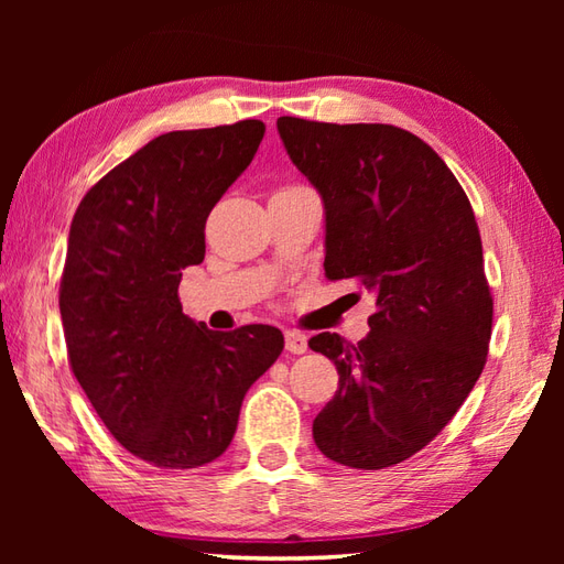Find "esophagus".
I'll use <instances>...</instances> for the list:
<instances>
[{
    "instance_id": "esophagus-1",
    "label": "esophagus",
    "mask_w": 564,
    "mask_h": 564,
    "mask_svg": "<svg viewBox=\"0 0 564 564\" xmlns=\"http://www.w3.org/2000/svg\"><path fill=\"white\" fill-rule=\"evenodd\" d=\"M285 349H289L291 354H305L307 337L301 332H285Z\"/></svg>"
}]
</instances>
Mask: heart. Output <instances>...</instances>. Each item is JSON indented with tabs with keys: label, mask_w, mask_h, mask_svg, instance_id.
I'll use <instances>...</instances> for the list:
<instances>
[{
	"label": "heart",
	"mask_w": 564,
	"mask_h": 564,
	"mask_svg": "<svg viewBox=\"0 0 564 564\" xmlns=\"http://www.w3.org/2000/svg\"><path fill=\"white\" fill-rule=\"evenodd\" d=\"M289 188H295V186H289Z\"/></svg>",
	"instance_id": "obj_1"
}]
</instances>
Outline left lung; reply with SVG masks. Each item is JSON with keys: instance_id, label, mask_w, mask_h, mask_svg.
<instances>
[{"instance_id": "8db88e82", "label": "left lung", "mask_w": 564, "mask_h": 564, "mask_svg": "<svg viewBox=\"0 0 564 564\" xmlns=\"http://www.w3.org/2000/svg\"><path fill=\"white\" fill-rule=\"evenodd\" d=\"M279 135L325 203L327 279L376 297L356 346L322 332L339 390L315 422L329 460L380 470L434 441L480 378L492 337L482 239L463 186L424 140L386 123L281 116Z\"/></svg>"}]
</instances>
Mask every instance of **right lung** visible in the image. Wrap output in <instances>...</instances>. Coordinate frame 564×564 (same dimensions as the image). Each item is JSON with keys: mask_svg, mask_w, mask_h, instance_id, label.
Here are the masks:
<instances>
[{"mask_svg": "<svg viewBox=\"0 0 564 564\" xmlns=\"http://www.w3.org/2000/svg\"><path fill=\"white\" fill-rule=\"evenodd\" d=\"M261 121L174 130L94 184L69 225L59 315L72 373L126 451L164 470L230 446L247 390L283 351L281 329L213 332L178 283L206 257V220L254 160Z\"/></svg>", "mask_w": 564, "mask_h": 564, "instance_id": "obj_1", "label": "right lung"}]
</instances>
